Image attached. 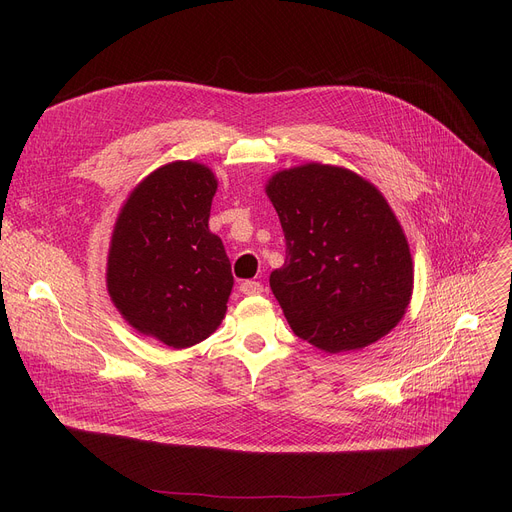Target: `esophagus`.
Wrapping results in <instances>:
<instances>
[{
  "mask_svg": "<svg viewBox=\"0 0 512 512\" xmlns=\"http://www.w3.org/2000/svg\"><path fill=\"white\" fill-rule=\"evenodd\" d=\"M238 290H240L242 294H247V297H255V294H261V292H263V286H261L259 282H255V280H245V282H240Z\"/></svg>",
  "mask_w": 512,
  "mask_h": 512,
  "instance_id": "34e87169",
  "label": "esophagus"
}]
</instances>
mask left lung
<instances>
[{
	"instance_id": "obj_1",
	"label": "left lung",
	"mask_w": 512,
	"mask_h": 512,
	"mask_svg": "<svg viewBox=\"0 0 512 512\" xmlns=\"http://www.w3.org/2000/svg\"><path fill=\"white\" fill-rule=\"evenodd\" d=\"M265 193L286 238L270 286L292 332L326 353L386 336L409 307L413 259L384 195L351 170L315 161L274 174Z\"/></svg>"
}]
</instances>
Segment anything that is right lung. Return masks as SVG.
I'll use <instances>...</instances> for the list:
<instances>
[{"instance_id":"1","label":"right lung","mask_w":512,"mask_h":512,"mask_svg":"<svg viewBox=\"0 0 512 512\" xmlns=\"http://www.w3.org/2000/svg\"><path fill=\"white\" fill-rule=\"evenodd\" d=\"M218 180L197 161H172L134 186L107 253V292L128 324L172 348L211 336L226 315L232 272L209 230Z\"/></svg>"}]
</instances>
